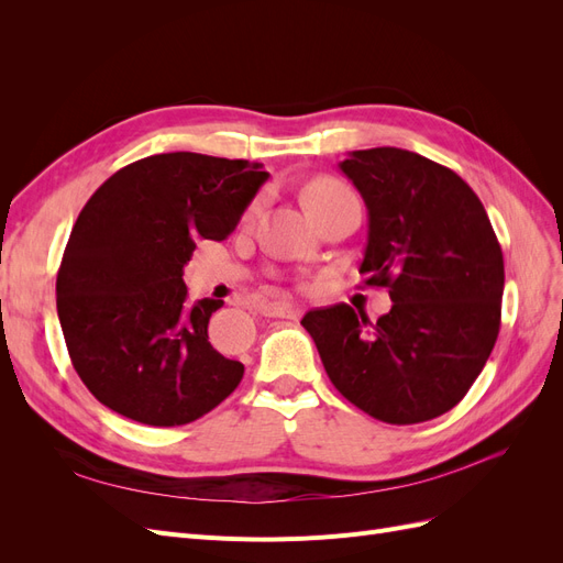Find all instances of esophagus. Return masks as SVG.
<instances>
[{
	"label": "esophagus",
	"mask_w": 563,
	"mask_h": 563,
	"mask_svg": "<svg viewBox=\"0 0 563 563\" xmlns=\"http://www.w3.org/2000/svg\"><path fill=\"white\" fill-rule=\"evenodd\" d=\"M265 312L269 317H279V319H300L302 314L300 305H294V302H269Z\"/></svg>",
	"instance_id": "1"
}]
</instances>
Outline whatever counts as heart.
Here are the masks:
<instances>
[{"instance_id":"obj_1","label":"heart","mask_w":563,"mask_h":563,"mask_svg":"<svg viewBox=\"0 0 563 563\" xmlns=\"http://www.w3.org/2000/svg\"><path fill=\"white\" fill-rule=\"evenodd\" d=\"M347 192H350L347 187L340 185L338 180L317 178V180H312V183H308V185L302 187L300 199H302L305 211H308V213L312 216V213L319 211L321 207H327L329 201H333V199H338V197H343V195H347Z\"/></svg>"}]
</instances>
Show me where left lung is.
<instances>
[{
  "label": "left lung",
  "instance_id": "8db88e82",
  "mask_svg": "<svg viewBox=\"0 0 563 563\" xmlns=\"http://www.w3.org/2000/svg\"><path fill=\"white\" fill-rule=\"evenodd\" d=\"M340 172L368 209L360 272L387 288L391 310L371 323L338 302L300 323L356 408L389 424L432 420L467 395L498 340V236L472 187L418 152L354 150Z\"/></svg>",
  "mask_w": 563,
  "mask_h": 563
}]
</instances>
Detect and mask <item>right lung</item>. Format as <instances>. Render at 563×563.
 Here are the masks:
<instances>
[{
  "label": "right lung",
  "instance_id": "obj_1",
  "mask_svg": "<svg viewBox=\"0 0 563 563\" xmlns=\"http://www.w3.org/2000/svg\"><path fill=\"white\" fill-rule=\"evenodd\" d=\"M267 178L255 162L166 152L91 195L63 253L56 305L73 366L100 404L176 428L242 383L244 364L209 343L223 300L187 305L183 267L199 240H225Z\"/></svg>",
  "mask_w": 563,
  "mask_h": 563
}]
</instances>
